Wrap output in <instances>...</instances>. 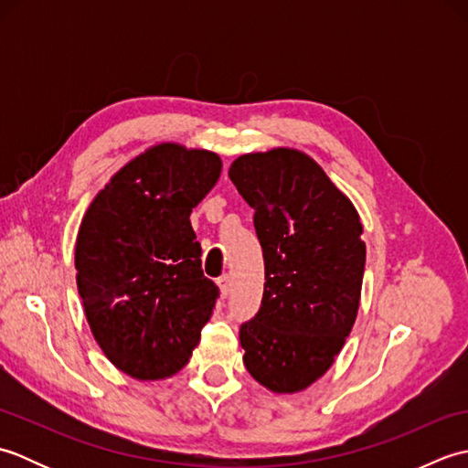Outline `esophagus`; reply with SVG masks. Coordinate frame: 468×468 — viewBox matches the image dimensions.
Returning <instances> with one entry per match:
<instances>
[{"mask_svg": "<svg viewBox=\"0 0 468 468\" xmlns=\"http://www.w3.org/2000/svg\"><path fill=\"white\" fill-rule=\"evenodd\" d=\"M217 285H218V292H221V295L225 297L229 292H231V280H229V275L223 273L221 277L217 280Z\"/></svg>", "mask_w": 468, "mask_h": 468, "instance_id": "34e87169", "label": "esophagus"}]
</instances>
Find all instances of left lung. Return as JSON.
<instances>
[{"label":"left lung","mask_w":468,"mask_h":468,"mask_svg":"<svg viewBox=\"0 0 468 468\" xmlns=\"http://www.w3.org/2000/svg\"><path fill=\"white\" fill-rule=\"evenodd\" d=\"M229 178L255 211L265 261L261 307L239 332L243 364L267 390L302 392L330 370L356 322L366 265L360 215L295 148L241 154Z\"/></svg>","instance_id":"obj_1"}]
</instances>
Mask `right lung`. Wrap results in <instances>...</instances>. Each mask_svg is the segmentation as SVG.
I'll use <instances>...</instances> for the list:
<instances>
[{
  "instance_id": "add662e5",
  "label": "right lung",
  "mask_w": 468,
  "mask_h": 468,
  "mask_svg": "<svg viewBox=\"0 0 468 468\" xmlns=\"http://www.w3.org/2000/svg\"><path fill=\"white\" fill-rule=\"evenodd\" d=\"M211 151L161 143L126 163L88 207L76 283L104 356L136 380H165L191 357L218 287L203 275L193 208L221 175Z\"/></svg>"
}]
</instances>
